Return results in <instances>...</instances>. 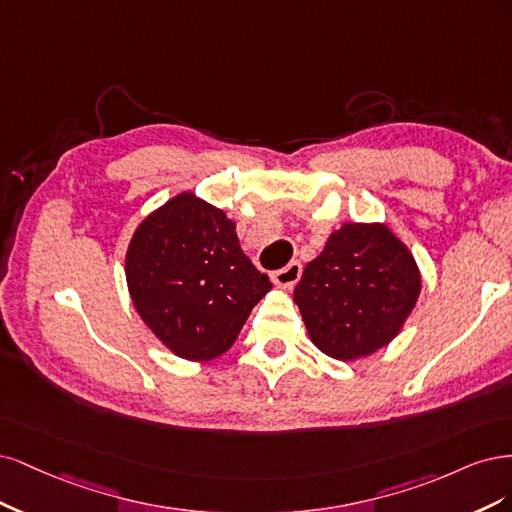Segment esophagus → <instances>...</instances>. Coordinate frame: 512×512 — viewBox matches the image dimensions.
I'll return each mask as SVG.
<instances>
[{"mask_svg":"<svg viewBox=\"0 0 512 512\" xmlns=\"http://www.w3.org/2000/svg\"><path fill=\"white\" fill-rule=\"evenodd\" d=\"M300 276H302V263L291 261V263H287L283 270H276L272 274V280H274V285H278V287L291 289L295 283H298Z\"/></svg>","mask_w":512,"mask_h":512,"instance_id":"esophagus-1","label":"esophagus"}]
</instances>
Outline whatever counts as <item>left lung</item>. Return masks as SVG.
<instances>
[{
  "label": "left lung",
  "mask_w": 512,
  "mask_h": 512,
  "mask_svg": "<svg viewBox=\"0 0 512 512\" xmlns=\"http://www.w3.org/2000/svg\"><path fill=\"white\" fill-rule=\"evenodd\" d=\"M421 291L406 246L385 225L346 223L304 268L293 300L325 355H372L400 332Z\"/></svg>",
  "instance_id": "obj_1"
}]
</instances>
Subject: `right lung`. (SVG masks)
I'll return each instance as SVG.
<instances>
[{
	"mask_svg": "<svg viewBox=\"0 0 512 512\" xmlns=\"http://www.w3.org/2000/svg\"><path fill=\"white\" fill-rule=\"evenodd\" d=\"M125 276L142 321L191 361L223 355L272 289L242 253L234 221L193 193L176 195L140 223Z\"/></svg>",
	"mask_w": 512,
	"mask_h": 512,
	"instance_id": "add662e5",
	"label": "right lung"
}]
</instances>
